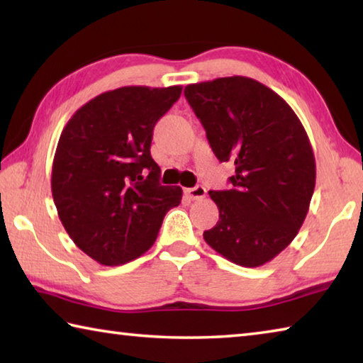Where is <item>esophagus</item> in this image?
Wrapping results in <instances>:
<instances>
[{
    "instance_id": "obj_1",
    "label": "esophagus",
    "mask_w": 363,
    "mask_h": 363,
    "mask_svg": "<svg viewBox=\"0 0 363 363\" xmlns=\"http://www.w3.org/2000/svg\"><path fill=\"white\" fill-rule=\"evenodd\" d=\"M186 194L190 200H201V199H205L206 189L203 186H195V187L186 189Z\"/></svg>"
}]
</instances>
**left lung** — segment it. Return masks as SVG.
<instances>
[{"label":"left lung","instance_id":"8db88e82","mask_svg":"<svg viewBox=\"0 0 363 363\" xmlns=\"http://www.w3.org/2000/svg\"><path fill=\"white\" fill-rule=\"evenodd\" d=\"M187 102L219 162L232 160L229 190H210L218 224L203 232L219 255L243 267L274 259L296 237L315 187V158L291 107L247 77L189 84Z\"/></svg>","mask_w":363,"mask_h":363}]
</instances>
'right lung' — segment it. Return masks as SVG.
Returning <instances> with one entry per match:
<instances>
[{
	"mask_svg": "<svg viewBox=\"0 0 363 363\" xmlns=\"http://www.w3.org/2000/svg\"><path fill=\"white\" fill-rule=\"evenodd\" d=\"M181 86H125L99 94L67 123L52 163L54 203L67 233L104 266L144 255L182 189L160 184L153 128Z\"/></svg>",
	"mask_w": 363,
	"mask_h": 363,
	"instance_id": "right-lung-1",
	"label": "right lung"
}]
</instances>
